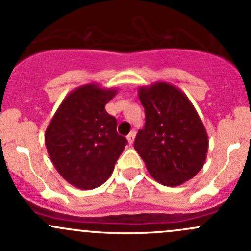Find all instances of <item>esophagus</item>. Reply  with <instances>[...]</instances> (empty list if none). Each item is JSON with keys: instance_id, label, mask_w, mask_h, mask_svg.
Wrapping results in <instances>:
<instances>
[{"instance_id": "1", "label": "esophagus", "mask_w": 251, "mask_h": 251, "mask_svg": "<svg viewBox=\"0 0 251 251\" xmlns=\"http://www.w3.org/2000/svg\"><path fill=\"white\" fill-rule=\"evenodd\" d=\"M135 136H136V131H131L130 133L127 135V142L128 144H132L133 141H135Z\"/></svg>"}]
</instances>
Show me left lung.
Masks as SVG:
<instances>
[{
    "instance_id": "left-lung-1",
    "label": "left lung",
    "mask_w": 251,
    "mask_h": 251,
    "mask_svg": "<svg viewBox=\"0 0 251 251\" xmlns=\"http://www.w3.org/2000/svg\"><path fill=\"white\" fill-rule=\"evenodd\" d=\"M138 97L146 124L133 146L151 176L168 187L193 178L203 168L209 140L191 100L168 82L141 86Z\"/></svg>"
}]
</instances>
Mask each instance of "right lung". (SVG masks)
<instances>
[{
  "instance_id": "obj_1",
  "label": "right lung",
  "mask_w": 251,
  "mask_h": 251,
  "mask_svg": "<svg viewBox=\"0 0 251 251\" xmlns=\"http://www.w3.org/2000/svg\"><path fill=\"white\" fill-rule=\"evenodd\" d=\"M118 93L97 83L80 86L59 105L45 133V143L60 176L80 189L104 183L127 144L116 132V119L105 104Z\"/></svg>"
}]
</instances>
